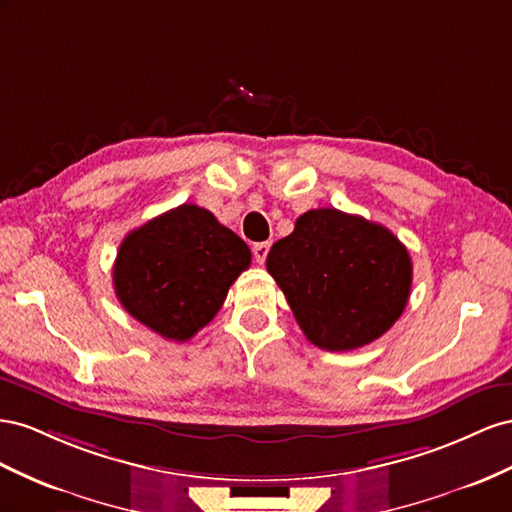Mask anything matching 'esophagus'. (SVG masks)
<instances>
[{"instance_id": "1", "label": "esophagus", "mask_w": 512, "mask_h": 512, "mask_svg": "<svg viewBox=\"0 0 512 512\" xmlns=\"http://www.w3.org/2000/svg\"><path fill=\"white\" fill-rule=\"evenodd\" d=\"M268 253H270V242H257V244H253V257H255L257 264H264Z\"/></svg>"}]
</instances>
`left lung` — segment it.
<instances>
[{
    "instance_id": "left-lung-1",
    "label": "left lung",
    "mask_w": 512,
    "mask_h": 512,
    "mask_svg": "<svg viewBox=\"0 0 512 512\" xmlns=\"http://www.w3.org/2000/svg\"><path fill=\"white\" fill-rule=\"evenodd\" d=\"M266 268L313 345L349 352L392 328L412 289V259L384 225L334 208L304 212Z\"/></svg>"
}]
</instances>
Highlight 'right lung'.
<instances>
[{
    "instance_id": "add662e5",
    "label": "right lung",
    "mask_w": 512,
    "mask_h": 512,
    "mask_svg": "<svg viewBox=\"0 0 512 512\" xmlns=\"http://www.w3.org/2000/svg\"><path fill=\"white\" fill-rule=\"evenodd\" d=\"M251 248L212 212L182 203L128 233L113 264L115 296L163 339L188 341L221 309Z\"/></svg>"
}]
</instances>
